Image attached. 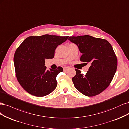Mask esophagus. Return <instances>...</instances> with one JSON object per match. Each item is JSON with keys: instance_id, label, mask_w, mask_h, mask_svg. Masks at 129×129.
<instances>
[{"instance_id": "esophagus-1", "label": "esophagus", "mask_w": 129, "mask_h": 129, "mask_svg": "<svg viewBox=\"0 0 129 129\" xmlns=\"http://www.w3.org/2000/svg\"><path fill=\"white\" fill-rule=\"evenodd\" d=\"M63 69H64V71H66V70H68L69 69V68L68 67V66H65V67L63 68Z\"/></svg>"}]
</instances>
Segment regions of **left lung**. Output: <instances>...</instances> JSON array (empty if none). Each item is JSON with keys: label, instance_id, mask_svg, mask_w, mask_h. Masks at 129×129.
Returning <instances> with one entry per match:
<instances>
[{"label": "left lung", "instance_id": "8db88e82", "mask_svg": "<svg viewBox=\"0 0 129 129\" xmlns=\"http://www.w3.org/2000/svg\"><path fill=\"white\" fill-rule=\"evenodd\" d=\"M68 40L76 44L82 53L80 61L91 65L85 75L75 69L72 80L76 88L87 96H94L105 90L114 78L117 59L111 45L105 39L86 35L70 36Z\"/></svg>", "mask_w": 129, "mask_h": 129}]
</instances>
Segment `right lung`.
<instances>
[{"label":"right lung","instance_id":"right-lung-1","mask_svg":"<svg viewBox=\"0 0 129 129\" xmlns=\"http://www.w3.org/2000/svg\"><path fill=\"white\" fill-rule=\"evenodd\" d=\"M69 36L45 34L27 37L16 50L14 64L16 77L26 92L37 97L50 94L57 85L56 77L63 69L47 70L45 60L52 59L59 45Z\"/></svg>","mask_w":129,"mask_h":129}]
</instances>
